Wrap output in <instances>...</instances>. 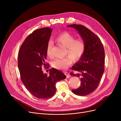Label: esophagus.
Masks as SVG:
<instances>
[{
  "label": "esophagus",
  "mask_w": 121,
  "mask_h": 121,
  "mask_svg": "<svg viewBox=\"0 0 121 121\" xmlns=\"http://www.w3.org/2000/svg\"><path fill=\"white\" fill-rule=\"evenodd\" d=\"M64 73L66 75L67 78H69V76H70V74H69V73H68L67 72H64Z\"/></svg>",
  "instance_id": "obj_1"
}]
</instances>
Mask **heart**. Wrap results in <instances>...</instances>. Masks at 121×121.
<instances>
[{
    "label": "heart",
    "mask_w": 121,
    "mask_h": 121,
    "mask_svg": "<svg viewBox=\"0 0 121 121\" xmlns=\"http://www.w3.org/2000/svg\"><path fill=\"white\" fill-rule=\"evenodd\" d=\"M75 38L73 35L67 31L57 36L56 41L66 48L65 55L69 56L63 58L55 59L52 63V67L58 69H66L72 64V58L74 60H78L83 55L86 49L85 42L82 38ZM52 42L49 41L47 46V55L50 58L53 57L52 52Z\"/></svg>",
    "instance_id": "heart-1"
}]
</instances>
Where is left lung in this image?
Instances as JSON below:
<instances>
[{
    "label": "left lung",
    "mask_w": 121,
    "mask_h": 121,
    "mask_svg": "<svg viewBox=\"0 0 121 121\" xmlns=\"http://www.w3.org/2000/svg\"><path fill=\"white\" fill-rule=\"evenodd\" d=\"M68 27L78 30L86 43L85 52L72 69L80 73L70 74L80 78L81 85L72 92L78 96H85L98 88L104 71V50L99 38L90 30L82 25L73 24Z\"/></svg>",
    "instance_id": "8db88e82"
}]
</instances>
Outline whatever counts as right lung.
I'll list each match as a JSON object with an SVG mask.
<instances>
[{"label":"right lung","instance_id":"add662e5","mask_svg":"<svg viewBox=\"0 0 121 121\" xmlns=\"http://www.w3.org/2000/svg\"><path fill=\"white\" fill-rule=\"evenodd\" d=\"M52 29L42 28L34 31L25 39L19 50L18 67L21 78L33 96L41 99L53 97L57 81L66 78V75L56 69H49V75L43 74L46 67L47 46Z\"/></svg>","mask_w":121,"mask_h":121}]
</instances>
